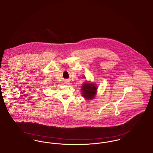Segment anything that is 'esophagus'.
<instances>
[{
  "instance_id": "obj_1",
  "label": "esophagus",
  "mask_w": 153,
  "mask_h": 153,
  "mask_svg": "<svg viewBox=\"0 0 153 153\" xmlns=\"http://www.w3.org/2000/svg\"><path fill=\"white\" fill-rule=\"evenodd\" d=\"M65 84H66L67 85H68L70 84V82H68V81H67V82H65Z\"/></svg>"
}]
</instances>
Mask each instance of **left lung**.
Wrapping results in <instances>:
<instances>
[{"label":"left lung","mask_w":153,"mask_h":153,"mask_svg":"<svg viewBox=\"0 0 153 153\" xmlns=\"http://www.w3.org/2000/svg\"><path fill=\"white\" fill-rule=\"evenodd\" d=\"M97 88L93 83L86 82L82 86V96L87 100H92L94 99L97 92Z\"/></svg>","instance_id":"8db88e82"}]
</instances>
